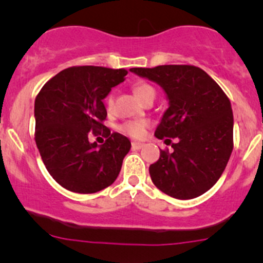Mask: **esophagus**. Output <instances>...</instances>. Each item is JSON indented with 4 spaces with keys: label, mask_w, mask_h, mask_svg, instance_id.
I'll return each mask as SVG.
<instances>
[{
    "label": "esophagus",
    "mask_w": 263,
    "mask_h": 263,
    "mask_svg": "<svg viewBox=\"0 0 263 263\" xmlns=\"http://www.w3.org/2000/svg\"><path fill=\"white\" fill-rule=\"evenodd\" d=\"M131 146L134 150H140V148L144 146V144H142V142H132Z\"/></svg>",
    "instance_id": "obj_1"
}]
</instances>
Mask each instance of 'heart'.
<instances>
[{
  "instance_id": "obj_1",
  "label": "heart",
  "mask_w": 263,
  "mask_h": 263,
  "mask_svg": "<svg viewBox=\"0 0 263 263\" xmlns=\"http://www.w3.org/2000/svg\"><path fill=\"white\" fill-rule=\"evenodd\" d=\"M132 90H134L135 95H136L139 99H141L142 102L147 99V98H155V89L151 86L147 82H136V84L132 86ZM105 110L108 113L113 112V108H115V97L113 94H108L107 98L104 100ZM147 127L146 121H127L123 122L122 124H119L118 129L124 135H128V136L134 137V139H140L142 137V135L145 134Z\"/></svg>"
}]
</instances>
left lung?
<instances>
[{"mask_svg":"<svg viewBox=\"0 0 263 263\" xmlns=\"http://www.w3.org/2000/svg\"><path fill=\"white\" fill-rule=\"evenodd\" d=\"M129 71L160 85L169 99L155 136L172 145L151 164V181L168 196L190 200L205 193L221 177L233 151L229 98L200 67L164 65ZM176 142L171 144V139Z\"/></svg>","mask_w":263,"mask_h":263,"instance_id":"8db88e82","label":"left lung"}]
</instances>
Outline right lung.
I'll return each instance as SVG.
<instances>
[{"label": "right lung", "mask_w": 263, "mask_h": 263, "mask_svg": "<svg viewBox=\"0 0 263 263\" xmlns=\"http://www.w3.org/2000/svg\"><path fill=\"white\" fill-rule=\"evenodd\" d=\"M124 68L73 66L44 84L35 98V142L44 165L58 184L76 193H95L112 184L131 142L103 124V99L124 81ZM103 133L100 147L88 136Z\"/></svg>", "instance_id": "1"}]
</instances>
